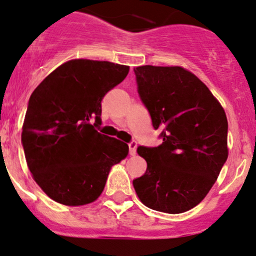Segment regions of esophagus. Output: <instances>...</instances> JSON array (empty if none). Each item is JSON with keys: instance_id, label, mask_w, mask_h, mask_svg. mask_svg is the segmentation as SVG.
Returning a JSON list of instances; mask_svg holds the SVG:
<instances>
[{"instance_id": "esophagus-1", "label": "esophagus", "mask_w": 256, "mask_h": 256, "mask_svg": "<svg viewBox=\"0 0 256 256\" xmlns=\"http://www.w3.org/2000/svg\"><path fill=\"white\" fill-rule=\"evenodd\" d=\"M136 150H137V143H136V142H131V143L128 144V151H130L131 156H134Z\"/></svg>"}]
</instances>
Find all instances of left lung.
<instances>
[{
  "label": "left lung",
  "mask_w": 256,
  "mask_h": 256,
  "mask_svg": "<svg viewBox=\"0 0 256 256\" xmlns=\"http://www.w3.org/2000/svg\"><path fill=\"white\" fill-rule=\"evenodd\" d=\"M138 93L163 143L138 146L148 163L134 180L148 208L168 214L192 209L208 195L228 158L224 110L195 74L180 66L134 67Z\"/></svg>",
  "instance_id": "obj_1"
}]
</instances>
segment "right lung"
<instances>
[{
  "label": "right lung",
  "instance_id": "obj_1",
  "mask_svg": "<svg viewBox=\"0 0 256 256\" xmlns=\"http://www.w3.org/2000/svg\"><path fill=\"white\" fill-rule=\"evenodd\" d=\"M128 70L110 61L73 59L32 93L21 134L26 160L38 186L60 204L94 202L111 168L128 156V144L96 126L102 124V98Z\"/></svg>",
  "mask_w": 256,
  "mask_h": 256
}]
</instances>
